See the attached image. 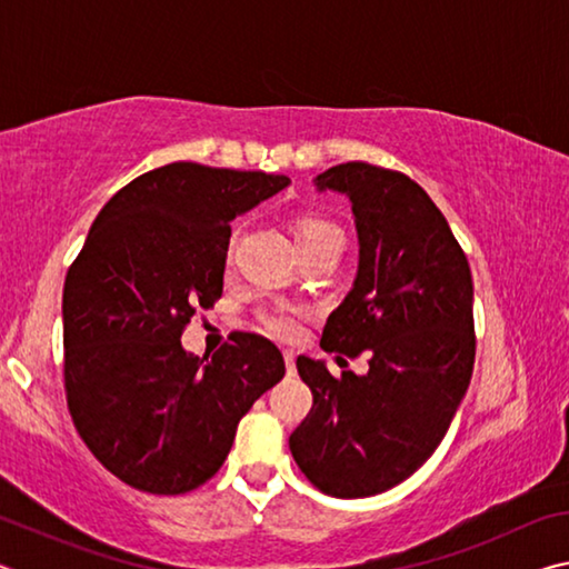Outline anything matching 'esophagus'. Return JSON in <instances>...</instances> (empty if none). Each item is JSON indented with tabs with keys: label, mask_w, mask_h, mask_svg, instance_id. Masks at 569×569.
I'll use <instances>...</instances> for the list:
<instances>
[{
	"label": "esophagus",
	"mask_w": 569,
	"mask_h": 569,
	"mask_svg": "<svg viewBox=\"0 0 569 569\" xmlns=\"http://www.w3.org/2000/svg\"><path fill=\"white\" fill-rule=\"evenodd\" d=\"M283 361H286V371H288V377H293V373H296V353H293L291 349H286V351H283Z\"/></svg>",
	"instance_id": "34e87169"
}]
</instances>
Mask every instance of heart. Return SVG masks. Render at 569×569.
<instances>
[{
  "label": "heart",
  "instance_id": "heart-1",
  "mask_svg": "<svg viewBox=\"0 0 569 569\" xmlns=\"http://www.w3.org/2000/svg\"><path fill=\"white\" fill-rule=\"evenodd\" d=\"M326 238L341 240V230L333 223H329V220L308 216L296 223L298 246L316 243V240H326ZM301 321H303V311H296V308L278 306V308H263V311L258 313V323H261V329L266 333L276 336V339H283V341L296 339L298 331H301Z\"/></svg>",
  "mask_w": 569,
  "mask_h": 569
}]
</instances>
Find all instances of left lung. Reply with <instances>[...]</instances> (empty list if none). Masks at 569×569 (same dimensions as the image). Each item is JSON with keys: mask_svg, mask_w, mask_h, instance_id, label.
<instances>
[{"mask_svg": "<svg viewBox=\"0 0 569 569\" xmlns=\"http://www.w3.org/2000/svg\"><path fill=\"white\" fill-rule=\"evenodd\" d=\"M349 196L359 271L323 326L321 349L369 371L331 377L298 356L313 407L288 439L298 469L323 495L356 499L401 485L445 439L475 369V286L455 233L409 176L343 162L313 180Z\"/></svg>", "mask_w": 569, "mask_h": 569, "instance_id": "left-lung-1", "label": "left lung"}]
</instances>
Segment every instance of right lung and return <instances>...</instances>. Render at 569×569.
<instances>
[{"label": "right lung", "instance_id": "right-lung-1", "mask_svg": "<svg viewBox=\"0 0 569 569\" xmlns=\"http://www.w3.org/2000/svg\"><path fill=\"white\" fill-rule=\"evenodd\" d=\"M286 176L170 162L104 203L64 278V391L100 465L140 492L186 495L223 467L238 421L283 379L273 341L238 331L208 361L182 349L223 293L230 220Z\"/></svg>", "mask_w": 569, "mask_h": 569}]
</instances>
